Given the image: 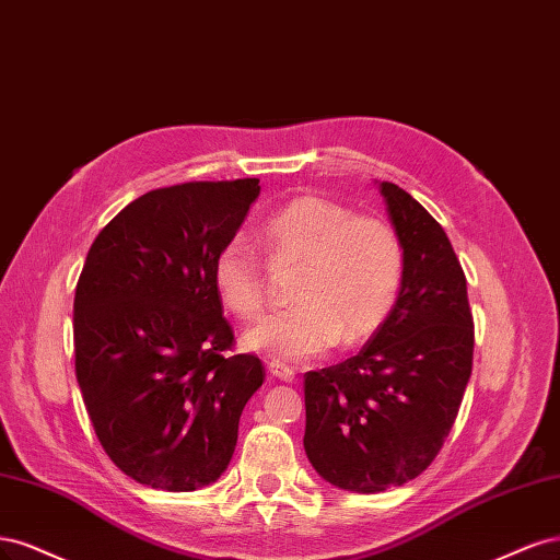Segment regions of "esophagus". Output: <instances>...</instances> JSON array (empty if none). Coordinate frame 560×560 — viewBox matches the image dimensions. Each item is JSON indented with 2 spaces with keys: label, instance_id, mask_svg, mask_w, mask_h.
<instances>
[{
  "label": "esophagus",
  "instance_id": "1",
  "mask_svg": "<svg viewBox=\"0 0 560 560\" xmlns=\"http://www.w3.org/2000/svg\"><path fill=\"white\" fill-rule=\"evenodd\" d=\"M267 372L272 374V376H277V378H281V382H288V384L295 382L293 368H288V365H283V363H277V360H269V363H267Z\"/></svg>",
  "mask_w": 560,
  "mask_h": 560
}]
</instances>
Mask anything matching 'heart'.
I'll list each match as a JSON object with an SVG mask.
<instances>
[{
  "label": "heart",
  "mask_w": 560,
  "mask_h": 560,
  "mask_svg": "<svg viewBox=\"0 0 560 560\" xmlns=\"http://www.w3.org/2000/svg\"><path fill=\"white\" fill-rule=\"evenodd\" d=\"M275 262L302 265L293 283L295 306L267 316L244 335L248 351L283 365L310 363L341 339L358 347L386 326L400 302L407 250L400 232L378 215H358L328 197L288 202L262 225ZM213 288L228 312L250 320L267 306L260 258L230 240L213 258Z\"/></svg>",
  "instance_id": "1"
}]
</instances>
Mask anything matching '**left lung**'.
I'll return each mask as SVG.
<instances>
[{
    "label": "left lung",
    "instance_id": "obj_1",
    "mask_svg": "<svg viewBox=\"0 0 560 560\" xmlns=\"http://www.w3.org/2000/svg\"><path fill=\"white\" fill-rule=\"evenodd\" d=\"M407 250L395 312L358 355L304 374V451L337 489L378 493L435 460L472 374L475 320L444 228L390 182L378 184Z\"/></svg>",
    "mask_w": 560,
    "mask_h": 560
}]
</instances>
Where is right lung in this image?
Segmentation results:
<instances>
[{
    "mask_svg": "<svg viewBox=\"0 0 560 560\" xmlns=\"http://www.w3.org/2000/svg\"><path fill=\"white\" fill-rule=\"evenodd\" d=\"M258 178L190 182L137 197L102 228L74 298V365L116 467L160 491L219 479L265 368L232 355L211 267L260 192Z\"/></svg>",
    "mask_w": 560,
    "mask_h": 560,
    "instance_id": "right-lung-1",
    "label": "right lung"
}]
</instances>
